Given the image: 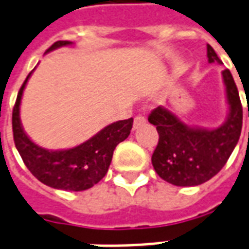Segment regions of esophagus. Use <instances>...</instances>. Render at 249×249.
Returning a JSON list of instances; mask_svg holds the SVG:
<instances>
[{"label": "esophagus", "mask_w": 249, "mask_h": 249, "mask_svg": "<svg viewBox=\"0 0 249 249\" xmlns=\"http://www.w3.org/2000/svg\"><path fill=\"white\" fill-rule=\"evenodd\" d=\"M145 123H146V117H143V116H136L133 123V129H137V128H140Z\"/></svg>", "instance_id": "esophagus-1"}]
</instances>
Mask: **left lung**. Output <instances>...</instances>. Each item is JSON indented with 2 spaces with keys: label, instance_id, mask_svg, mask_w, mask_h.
<instances>
[{
  "label": "left lung",
  "instance_id": "8db88e82",
  "mask_svg": "<svg viewBox=\"0 0 249 249\" xmlns=\"http://www.w3.org/2000/svg\"><path fill=\"white\" fill-rule=\"evenodd\" d=\"M207 58L210 63H222L210 45ZM222 73L230 112L224 124L216 129L189 126L163 107H157L149 115V123L157 128L160 136L152 156L153 167L171 185L198 186L211 179L226 165L239 141L243 125L242 103L230 70Z\"/></svg>",
  "mask_w": 249,
  "mask_h": 249
}]
</instances>
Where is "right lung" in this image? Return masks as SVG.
<instances>
[{
	"label": "right lung",
	"instance_id": "right-lung-1",
	"mask_svg": "<svg viewBox=\"0 0 249 249\" xmlns=\"http://www.w3.org/2000/svg\"><path fill=\"white\" fill-rule=\"evenodd\" d=\"M72 45L70 40H58L49 51ZM22 84L13 108V137L23 163L42 183L58 190L83 191L100 182L108 171L113 150L130 133L133 119L120 120L101 129L93 137L72 149L47 150L31 141L22 128L19 106L23 89L30 78Z\"/></svg>",
	"mask_w": 249,
	"mask_h": 249
}]
</instances>
